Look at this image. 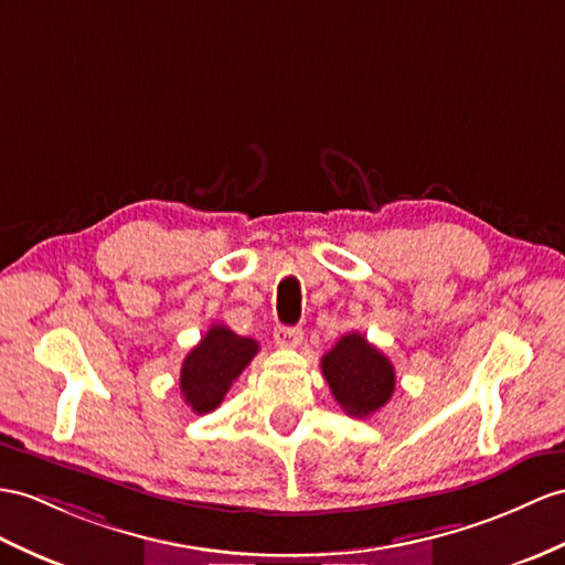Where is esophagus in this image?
Returning a JSON list of instances; mask_svg holds the SVG:
<instances>
[{"label": "esophagus", "instance_id": "34e87169", "mask_svg": "<svg viewBox=\"0 0 565 565\" xmlns=\"http://www.w3.org/2000/svg\"><path fill=\"white\" fill-rule=\"evenodd\" d=\"M301 328L297 326H278L275 328V342H278L280 348H297L301 342Z\"/></svg>", "mask_w": 565, "mask_h": 565}]
</instances>
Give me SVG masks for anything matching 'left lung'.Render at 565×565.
<instances>
[{
	"label": "left lung",
	"instance_id": "obj_1",
	"mask_svg": "<svg viewBox=\"0 0 565 565\" xmlns=\"http://www.w3.org/2000/svg\"><path fill=\"white\" fill-rule=\"evenodd\" d=\"M321 371L330 393L350 417H371L395 391L391 360L356 330L342 335L335 348L323 354Z\"/></svg>",
	"mask_w": 565,
	"mask_h": 565
}]
</instances>
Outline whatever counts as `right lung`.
I'll use <instances>...</instances> for the list:
<instances>
[{
    "label": "right lung",
    "mask_w": 565,
    "mask_h": 565,
    "mask_svg": "<svg viewBox=\"0 0 565 565\" xmlns=\"http://www.w3.org/2000/svg\"><path fill=\"white\" fill-rule=\"evenodd\" d=\"M258 342L242 338L223 323H213L191 350L179 371V391L196 415H209L227 395L232 381L249 366Z\"/></svg>",
    "instance_id": "1"
}]
</instances>
